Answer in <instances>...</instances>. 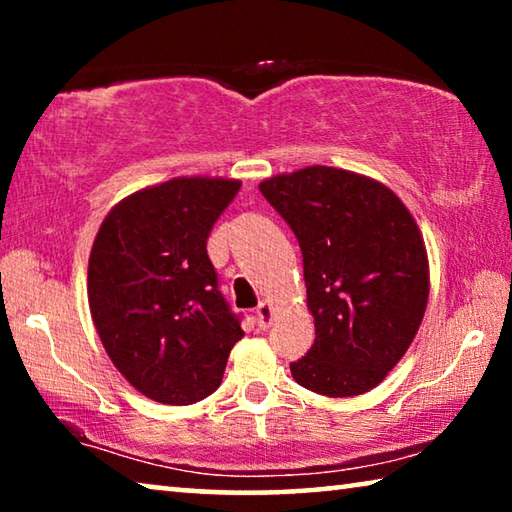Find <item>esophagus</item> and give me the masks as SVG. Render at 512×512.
Segmentation results:
<instances>
[{"instance_id":"34e87169","label":"esophagus","mask_w":512,"mask_h":512,"mask_svg":"<svg viewBox=\"0 0 512 512\" xmlns=\"http://www.w3.org/2000/svg\"><path fill=\"white\" fill-rule=\"evenodd\" d=\"M273 318H275V309H273L271 302H268V300L259 302V307H257V325L262 327V329H268V327H271V323H273Z\"/></svg>"}]
</instances>
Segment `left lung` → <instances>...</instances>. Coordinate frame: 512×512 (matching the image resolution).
Wrapping results in <instances>:
<instances>
[{
  "label": "left lung",
  "instance_id": "1",
  "mask_svg": "<svg viewBox=\"0 0 512 512\" xmlns=\"http://www.w3.org/2000/svg\"><path fill=\"white\" fill-rule=\"evenodd\" d=\"M259 192L296 232L316 325L293 379L327 397L372 391L409 350L429 302L413 214L379 180L323 164L277 173Z\"/></svg>",
  "mask_w": 512,
  "mask_h": 512
}]
</instances>
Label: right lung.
<instances>
[{
  "instance_id": "right-lung-1",
  "label": "right lung",
  "mask_w": 512,
  "mask_h": 512,
  "mask_svg": "<svg viewBox=\"0 0 512 512\" xmlns=\"http://www.w3.org/2000/svg\"><path fill=\"white\" fill-rule=\"evenodd\" d=\"M239 187L235 178L178 176L137 189L94 237V327L115 368L153 402L187 406L212 395L244 336L205 248Z\"/></svg>"
}]
</instances>
